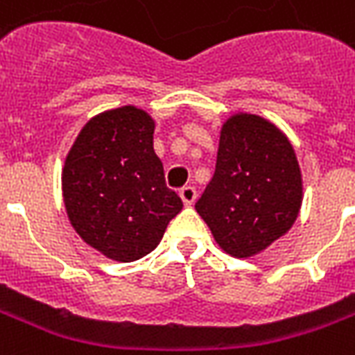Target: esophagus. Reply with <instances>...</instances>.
Here are the masks:
<instances>
[{
  "label": "esophagus",
  "instance_id": "obj_1",
  "mask_svg": "<svg viewBox=\"0 0 355 355\" xmlns=\"http://www.w3.org/2000/svg\"><path fill=\"white\" fill-rule=\"evenodd\" d=\"M178 196H180V200L184 201V205L190 207L193 201H196V198H198V192H196V188H193V186H184V188H180Z\"/></svg>",
  "mask_w": 355,
  "mask_h": 355
}]
</instances>
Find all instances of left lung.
Masks as SVG:
<instances>
[{
    "mask_svg": "<svg viewBox=\"0 0 355 355\" xmlns=\"http://www.w3.org/2000/svg\"><path fill=\"white\" fill-rule=\"evenodd\" d=\"M302 205V175L289 139L254 114L223 123L215 175L196 203L215 241L236 259L262 253L291 230Z\"/></svg>",
    "mask_w": 355,
    "mask_h": 355,
    "instance_id": "left-lung-1",
    "label": "left lung"
}]
</instances>
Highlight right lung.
<instances>
[{"label": "right lung", "mask_w": 355, "mask_h": 355, "mask_svg": "<svg viewBox=\"0 0 355 355\" xmlns=\"http://www.w3.org/2000/svg\"><path fill=\"white\" fill-rule=\"evenodd\" d=\"M154 129L152 116L137 106L106 110L83 125L66 155L62 198L70 224L112 261L152 253L182 209L165 184Z\"/></svg>", "instance_id": "1"}]
</instances>
